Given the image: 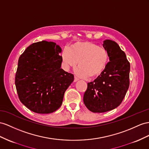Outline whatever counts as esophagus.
Listing matches in <instances>:
<instances>
[{
    "mask_svg": "<svg viewBox=\"0 0 149 149\" xmlns=\"http://www.w3.org/2000/svg\"><path fill=\"white\" fill-rule=\"evenodd\" d=\"M79 79L77 77H76V76H75V77H74V82H77Z\"/></svg>",
    "mask_w": 149,
    "mask_h": 149,
    "instance_id": "34e87169",
    "label": "esophagus"
}]
</instances>
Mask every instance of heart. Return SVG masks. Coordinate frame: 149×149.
<instances>
[{
	"label": "heart",
	"instance_id": "b5f03b06",
	"mask_svg": "<svg viewBox=\"0 0 149 149\" xmlns=\"http://www.w3.org/2000/svg\"><path fill=\"white\" fill-rule=\"evenodd\" d=\"M62 59L67 68L75 67L78 63L77 74L86 77H98L107 67L109 61L108 51L96 44L83 41L72 45L62 53Z\"/></svg>",
	"mask_w": 149,
	"mask_h": 149
}]
</instances>
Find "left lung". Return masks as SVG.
<instances>
[{
  "mask_svg": "<svg viewBox=\"0 0 149 149\" xmlns=\"http://www.w3.org/2000/svg\"><path fill=\"white\" fill-rule=\"evenodd\" d=\"M103 47L110 61L100 75L87 83L83 97L86 107L94 113H104L118 107L130 86V64L125 53L111 40H105Z\"/></svg>",
  "mask_w": 149,
  "mask_h": 149,
  "instance_id": "8db88e82",
  "label": "left lung"
}]
</instances>
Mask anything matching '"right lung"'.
Listing matches in <instances>:
<instances>
[{
    "instance_id": "add662e5",
    "label": "right lung",
    "mask_w": 149,
    "mask_h": 149,
    "mask_svg": "<svg viewBox=\"0 0 149 149\" xmlns=\"http://www.w3.org/2000/svg\"><path fill=\"white\" fill-rule=\"evenodd\" d=\"M61 51L55 43L42 41L29 46L19 56L15 76L16 91L21 102L33 112L55 111L74 81V75L60 68Z\"/></svg>"
}]
</instances>
